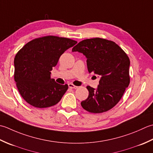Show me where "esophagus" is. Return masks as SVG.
Segmentation results:
<instances>
[{
	"label": "esophagus",
	"mask_w": 153,
	"mask_h": 153,
	"mask_svg": "<svg viewBox=\"0 0 153 153\" xmlns=\"http://www.w3.org/2000/svg\"><path fill=\"white\" fill-rule=\"evenodd\" d=\"M68 85V87H69V88H74V89L78 88V86H74L73 84H72V83H69Z\"/></svg>",
	"instance_id": "esophagus-1"
}]
</instances>
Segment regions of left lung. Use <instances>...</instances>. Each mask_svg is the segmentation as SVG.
Instances as JSON below:
<instances>
[{"label":"left lung","instance_id":"obj_1","mask_svg":"<svg viewBox=\"0 0 153 153\" xmlns=\"http://www.w3.org/2000/svg\"><path fill=\"white\" fill-rule=\"evenodd\" d=\"M72 51L85 55L88 72L100 77L96 89L86 86L89 94L81 102L82 107L94 114L111 110L120 102L129 85L128 56L115 42L100 37L82 40Z\"/></svg>","mask_w":153,"mask_h":153}]
</instances>
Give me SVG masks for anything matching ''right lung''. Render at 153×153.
Returning <instances> with one entry per match:
<instances>
[{
  "instance_id": "add662e5",
  "label": "right lung",
  "mask_w": 153,
  "mask_h": 153,
  "mask_svg": "<svg viewBox=\"0 0 153 153\" xmlns=\"http://www.w3.org/2000/svg\"><path fill=\"white\" fill-rule=\"evenodd\" d=\"M77 43L69 38L47 36L29 42L14 58V80L22 97L33 107L57 104L68 85L51 79V71L63 53Z\"/></svg>"
}]
</instances>
